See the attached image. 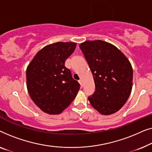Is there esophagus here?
<instances>
[{
    "label": "esophagus",
    "mask_w": 152,
    "mask_h": 152,
    "mask_svg": "<svg viewBox=\"0 0 152 152\" xmlns=\"http://www.w3.org/2000/svg\"><path fill=\"white\" fill-rule=\"evenodd\" d=\"M78 82H79V83H80V86H81V87H83V80H81V79H80V80H79Z\"/></svg>",
    "instance_id": "1"
}]
</instances>
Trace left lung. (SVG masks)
<instances>
[{"label":"left lung","instance_id":"obj_1","mask_svg":"<svg viewBox=\"0 0 152 152\" xmlns=\"http://www.w3.org/2000/svg\"><path fill=\"white\" fill-rule=\"evenodd\" d=\"M79 47L95 83L96 91L88 97L89 101L102 115L114 114L125 104L131 94V63L116 47L105 41L87 40Z\"/></svg>","mask_w":152,"mask_h":152}]
</instances>
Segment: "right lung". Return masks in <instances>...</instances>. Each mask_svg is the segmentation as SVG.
<instances>
[{
  "label": "right lung",
  "mask_w": 152,
  "mask_h": 152,
  "mask_svg": "<svg viewBox=\"0 0 152 152\" xmlns=\"http://www.w3.org/2000/svg\"><path fill=\"white\" fill-rule=\"evenodd\" d=\"M76 46V42H72L48 45L36 54L27 68L29 94L34 103L47 114H61L80 89V84L65 66Z\"/></svg>",
  "instance_id": "obj_1"
}]
</instances>
